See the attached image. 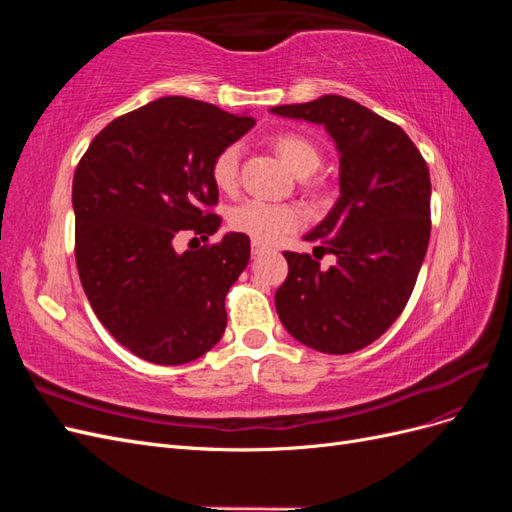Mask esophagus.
I'll return each instance as SVG.
<instances>
[{
  "mask_svg": "<svg viewBox=\"0 0 512 512\" xmlns=\"http://www.w3.org/2000/svg\"><path fill=\"white\" fill-rule=\"evenodd\" d=\"M269 250L267 245H262V243H258V241H252V254L254 256H260V254H265Z\"/></svg>",
  "mask_w": 512,
  "mask_h": 512,
  "instance_id": "esophagus-1",
  "label": "esophagus"
}]
</instances>
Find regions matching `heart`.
<instances>
[{
	"label": "heart",
	"mask_w": 512,
	"mask_h": 512,
	"mask_svg": "<svg viewBox=\"0 0 512 512\" xmlns=\"http://www.w3.org/2000/svg\"><path fill=\"white\" fill-rule=\"evenodd\" d=\"M273 147L297 175H312L318 170L320 149L299 132H280L273 136ZM241 145L222 147L211 160V181L224 194L239 188ZM305 224V211L292 203H269V200H245L228 213V226L258 243H277Z\"/></svg>",
	"instance_id": "heart-1"
}]
</instances>
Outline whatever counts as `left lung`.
Masks as SVG:
<instances>
[{
    "mask_svg": "<svg viewBox=\"0 0 512 512\" xmlns=\"http://www.w3.org/2000/svg\"><path fill=\"white\" fill-rule=\"evenodd\" d=\"M282 117L322 123L339 149L335 207L309 235L337 256L327 271L309 254L284 252L288 277L275 292L286 331L327 354L369 346L404 312L431 232V181L421 151L397 123L344 96L273 106Z\"/></svg>",
    "mask_w": 512,
    "mask_h": 512,
    "instance_id": "obj_1",
    "label": "left lung"
}]
</instances>
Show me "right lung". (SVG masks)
<instances>
[{
  "label": "right lung",
  "instance_id": "1",
  "mask_svg": "<svg viewBox=\"0 0 512 512\" xmlns=\"http://www.w3.org/2000/svg\"><path fill=\"white\" fill-rule=\"evenodd\" d=\"M254 123L168 96L113 119L76 166L83 290L106 331L149 363H190L224 335V299L250 262V237L230 232L183 254L173 243L181 232L203 241L218 232L211 160Z\"/></svg>",
  "mask_w": 512,
  "mask_h": 512
}]
</instances>
